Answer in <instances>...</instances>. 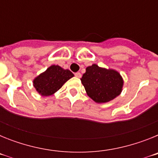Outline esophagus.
<instances>
[{
	"mask_svg": "<svg viewBox=\"0 0 158 158\" xmlns=\"http://www.w3.org/2000/svg\"><path fill=\"white\" fill-rule=\"evenodd\" d=\"M75 77H78V78H81V73L79 72L76 73H75Z\"/></svg>",
	"mask_w": 158,
	"mask_h": 158,
	"instance_id": "esophagus-1",
	"label": "esophagus"
}]
</instances>
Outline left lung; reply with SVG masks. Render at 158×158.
Wrapping results in <instances>:
<instances>
[{
  "label": "left lung",
  "mask_w": 158,
  "mask_h": 158,
  "mask_svg": "<svg viewBox=\"0 0 158 158\" xmlns=\"http://www.w3.org/2000/svg\"><path fill=\"white\" fill-rule=\"evenodd\" d=\"M81 81L88 96L96 103H107L115 99L121 93L123 85L119 73L96 64L86 68Z\"/></svg>",
  "instance_id": "left-lung-1"
}]
</instances>
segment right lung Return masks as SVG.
<instances>
[{
    "mask_svg": "<svg viewBox=\"0 0 158 158\" xmlns=\"http://www.w3.org/2000/svg\"><path fill=\"white\" fill-rule=\"evenodd\" d=\"M73 76L69 69H62L58 65H52L35 78L33 85L41 96H51Z\"/></svg>",
    "mask_w": 158,
    "mask_h": 158,
    "instance_id": "obj_1",
    "label": "right lung"
}]
</instances>
